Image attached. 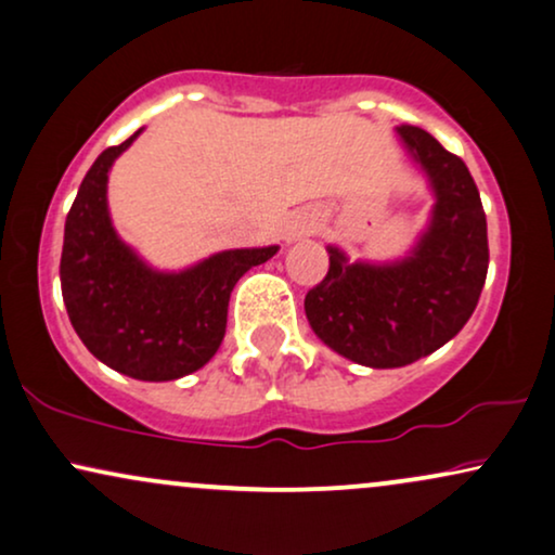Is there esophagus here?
Instances as JSON below:
<instances>
[{"mask_svg":"<svg viewBox=\"0 0 555 555\" xmlns=\"http://www.w3.org/2000/svg\"><path fill=\"white\" fill-rule=\"evenodd\" d=\"M315 227H318L315 214L295 211V214H289V217H286L282 237L286 240V243H295V240L310 235V232H315Z\"/></svg>","mask_w":555,"mask_h":555,"instance_id":"esophagus-1","label":"esophagus"}]
</instances>
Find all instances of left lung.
Here are the masks:
<instances>
[{
  "label": "left lung",
  "instance_id": "1",
  "mask_svg": "<svg viewBox=\"0 0 555 555\" xmlns=\"http://www.w3.org/2000/svg\"><path fill=\"white\" fill-rule=\"evenodd\" d=\"M396 133L429 180V224L409 256L387 263L349 260L328 245V273L305 297L320 341L372 370L413 364L455 338L489 271L483 204L463 159L418 126Z\"/></svg>",
  "mask_w": 555,
  "mask_h": 555
}]
</instances>
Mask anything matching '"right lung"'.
<instances>
[{
	"label": "right lung",
	"mask_w": 555,
	"mask_h": 555,
	"mask_svg": "<svg viewBox=\"0 0 555 555\" xmlns=\"http://www.w3.org/2000/svg\"><path fill=\"white\" fill-rule=\"evenodd\" d=\"M142 131L108 146L87 170L66 214L59 276L72 325L92 357L126 377L168 383L217 353L232 289L279 245L214 253L183 271L152 269L118 237L108 211V172Z\"/></svg>",
	"instance_id": "obj_1"
}]
</instances>
